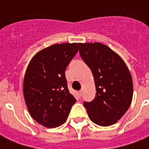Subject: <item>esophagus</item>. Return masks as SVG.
I'll return each mask as SVG.
<instances>
[{"label": "esophagus", "mask_w": 149, "mask_h": 149, "mask_svg": "<svg viewBox=\"0 0 149 149\" xmlns=\"http://www.w3.org/2000/svg\"><path fill=\"white\" fill-rule=\"evenodd\" d=\"M78 95H79V97H81V95H82V92H81V91H79V92H78Z\"/></svg>", "instance_id": "esophagus-1"}]
</instances>
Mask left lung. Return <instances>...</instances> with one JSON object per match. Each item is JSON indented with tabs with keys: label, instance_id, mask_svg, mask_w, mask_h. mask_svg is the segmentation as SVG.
<instances>
[{
	"label": "left lung",
	"instance_id": "left-lung-1",
	"mask_svg": "<svg viewBox=\"0 0 149 149\" xmlns=\"http://www.w3.org/2000/svg\"><path fill=\"white\" fill-rule=\"evenodd\" d=\"M81 58L90 68L96 97L84 102L88 117L100 126L114 125L127 112L133 95L132 79L123 59L100 42L79 43Z\"/></svg>",
	"mask_w": 149,
	"mask_h": 149
}]
</instances>
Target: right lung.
<instances>
[{
  "mask_svg": "<svg viewBox=\"0 0 149 149\" xmlns=\"http://www.w3.org/2000/svg\"><path fill=\"white\" fill-rule=\"evenodd\" d=\"M78 45L55 44L40 50L25 71L23 93L28 111L46 128L63 125L77 101L68 89L65 71L77 54Z\"/></svg>",
  "mask_w": 149,
  "mask_h": 149,
  "instance_id": "add662e5",
  "label": "right lung"
}]
</instances>
